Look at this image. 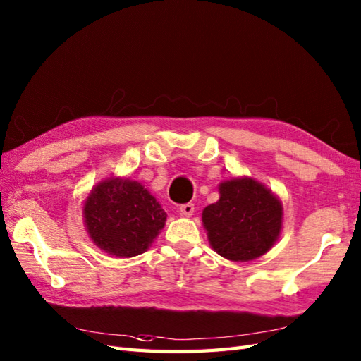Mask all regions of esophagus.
Returning a JSON list of instances; mask_svg holds the SVG:
<instances>
[{"instance_id":"obj_1","label":"esophagus","mask_w":361,"mask_h":361,"mask_svg":"<svg viewBox=\"0 0 361 361\" xmlns=\"http://www.w3.org/2000/svg\"><path fill=\"white\" fill-rule=\"evenodd\" d=\"M194 211H195L194 203H186V204H181V206H180V212L183 214V216H186V217L192 216Z\"/></svg>"}]
</instances>
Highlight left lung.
Listing matches in <instances>:
<instances>
[{
  "instance_id": "8db88e82",
  "label": "left lung",
  "mask_w": 361,
  "mask_h": 361,
  "mask_svg": "<svg viewBox=\"0 0 361 361\" xmlns=\"http://www.w3.org/2000/svg\"><path fill=\"white\" fill-rule=\"evenodd\" d=\"M219 190V202L203 211V225L214 251L235 262L265 255L281 233V202L251 178L224 181Z\"/></svg>"
}]
</instances>
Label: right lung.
Listing matches in <instances>:
<instances>
[{
	"instance_id": "1",
	"label": "right lung",
	"mask_w": 361,
	"mask_h": 361,
	"mask_svg": "<svg viewBox=\"0 0 361 361\" xmlns=\"http://www.w3.org/2000/svg\"><path fill=\"white\" fill-rule=\"evenodd\" d=\"M85 225L99 248L116 257H133L150 247L167 214L141 183L111 178L87 198Z\"/></svg>"
}]
</instances>
